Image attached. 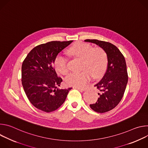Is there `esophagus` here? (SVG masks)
Masks as SVG:
<instances>
[{"mask_svg": "<svg viewBox=\"0 0 148 148\" xmlns=\"http://www.w3.org/2000/svg\"><path fill=\"white\" fill-rule=\"evenodd\" d=\"M75 88H77V89H78L79 91H86V88H80V87H75Z\"/></svg>", "mask_w": 148, "mask_h": 148, "instance_id": "esophagus-1", "label": "esophagus"}]
</instances>
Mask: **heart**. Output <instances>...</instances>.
Here are the masks:
<instances>
[{
	"label": "heart",
	"mask_w": 148,
	"mask_h": 148,
	"mask_svg": "<svg viewBox=\"0 0 148 148\" xmlns=\"http://www.w3.org/2000/svg\"><path fill=\"white\" fill-rule=\"evenodd\" d=\"M69 53L74 57L82 59L81 69L79 73H71L66 78V83L69 86L83 87L90 79L103 74L107 65V56L101 47L92 48L88 45L80 43L72 47ZM56 70L62 75L69 71L68 59L66 56L59 54L54 61Z\"/></svg>",
	"instance_id": "b5f03b06"
}]
</instances>
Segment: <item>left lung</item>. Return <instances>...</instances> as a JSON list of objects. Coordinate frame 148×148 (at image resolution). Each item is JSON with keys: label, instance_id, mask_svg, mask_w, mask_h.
Here are the masks:
<instances>
[{"label": "left lung", "instance_id": "obj_1", "mask_svg": "<svg viewBox=\"0 0 148 148\" xmlns=\"http://www.w3.org/2000/svg\"><path fill=\"white\" fill-rule=\"evenodd\" d=\"M84 41L96 44L107 56L106 72L102 79L94 86L99 91V97L96 103L90 105L97 112H106L114 109L123 96L128 80L125 59L117 47L109 42L96 39Z\"/></svg>", "mask_w": 148, "mask_h": 148}]
</instances>
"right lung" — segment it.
Masks as SVG:
<instances>
[{
  "label": "right lung",
  "mask_w": 148,
  "mask_h": 148,
  "mask_svg": "<svg viewBox=\"0 0 148 148\" xmlns=\"http://www.w3.org/2000/svg\"><path fill=\"white\" fill-rule=\"evenodd\" d=\"M73 40L52 41L33 48L22 66V83L30 102L36 108L46 112L58 109L64 102L69 91L58 89L62 78L53 66L58 54Z\"/></svg>",
  "instance_id": "add662e5"
}]
</instances>
